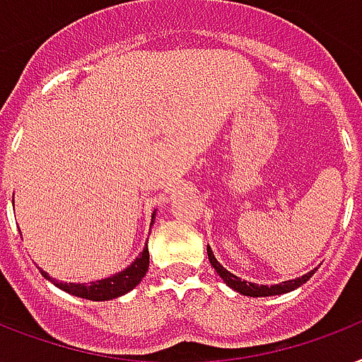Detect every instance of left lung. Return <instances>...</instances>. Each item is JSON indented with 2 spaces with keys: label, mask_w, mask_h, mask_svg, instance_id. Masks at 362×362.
Returning a JSON list of instances; mask_svg holds the SVG:
<instances>
[{
  "label": "left lung",
  "mask_w": 362,
  "mask_h": 362,
  "mask_svg": "<svg viewBox=\"0 0 362 362\" xmlns=\"http://www.w3.org/2000/svg\"><path fill=\"white\" fill-rule=\"evenodd\" d=\"M207 257H209V262L211 266L215 268V272L219 274L221 279L228 285L230 288H234L236 293L243 296H274V295H283V293H291V291H295L302 285V283H306L310 277L315 274V270L308 272L304 276L296 277V279H288V281H281V283H276V285H259V283H251V281H245V279H240L238 276H234L232 272H228L225 266L221 264L219 260L215 259V255H213L211 247L207 245Z\"/></svg>",
  "instance_id": "8db88e82"
}]
</instances>
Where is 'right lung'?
Here are the masks:
<instances>
[{
    "mask_svg": "<svg viewBox=\"0 0 362 362\" xmlns=\"http://www.w3.org/2000/svg\"><path fill=\"white\" fill-rule=\"evenodd\" d=\"M155 215L156 209L151 215V225L155 223ZM149 270V249L147 245L143 247V251L137 255V259L128 264L124 270L117 272L113 276L103 277V279H96V281L90 283H64V281H56L54 277H50L47 272L41 270L47 279L50 283H54L56 287L66 291L69 295L79 296V298H86V300H94V302H102V300H113V298H119V296L130 293L132 288L139 285L145 274Z\"/></svg>",
    "mask_w": 362,
    "mask_h": 362,
    "instance_id": "1",
    "label": "right lung"
}]
</instances>
